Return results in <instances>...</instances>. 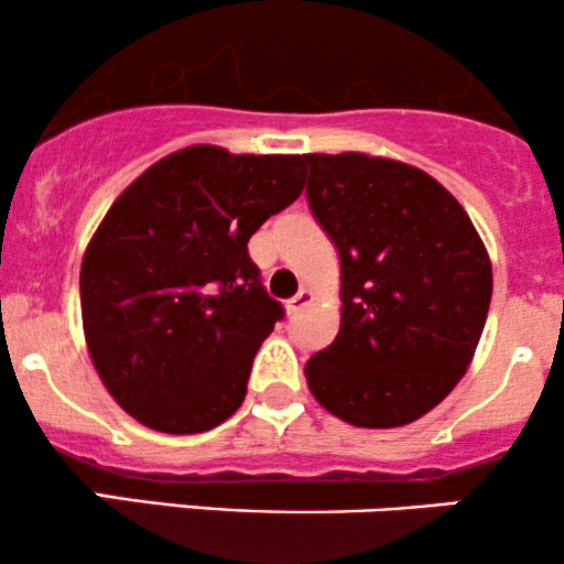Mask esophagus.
Masks as SVG:
<instances>
[{
  "label": "esophagus",
  "instance_id": "34e87169",
  "mask_svg": "<svg viewBox=\"0 0 564 564\" xmlns=\"http://www.w3.org/2000/svg\"><path fill=\"white\" fill-rule=\"evenodd\" d=\"M310 302H313V291H310V289H300V291H296V296H291L286 307H289L291 315H296V313H300V310L307 307Z\"/></svg>",
  "mask_w": 564,
  "mask_h": 564
}]
</instances>
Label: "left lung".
Masks as SVG:
<instances>
[{
	"label": "left lung",
	"mask_w": 564,
	"mask_h": 564,
	"mask_svg": "<svg viewBox=\"0 0 564 564\" xmlns=\"http://www.w3.org/2000/svg\"><path fill=\"white\" fill-rule=\"evenodd\" d=\"M310 209L341 262L336 339L304 366L341 422L422 419L467 373L494 270L464 206L435 177L368 153H307Z\"/></svg>",
	"instance_id": "obj_1"
}]
</instances>
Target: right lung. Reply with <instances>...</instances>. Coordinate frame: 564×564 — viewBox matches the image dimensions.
<instances>
[{
    "mask_svg": "<svg viewBox=\"0 0 564 564\" xmlns=\"http://www.w3.org/2000/svg\"><path fill=\"white\" fill-rule=\"evenodd\" d=\"M302 187V156L191 145L113 200L84 251L82 323L97 377L129 416L196 435L238 411L283 318L249 238Z\"/></svg>",
    "mask_w": 564,
    "mask_h": 564,
    "instance_id": "obj_1",
    "label": "right lung"
}]
</instances>
